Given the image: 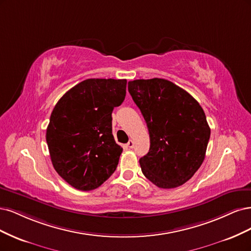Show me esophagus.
Masks as SVG:
<instances>
[{
  "label": "esophagus",
  "instance_id": "34e87169",
  "mask_svg": "<svg viewBox=\"0 0 251 251\" xmlns=\"http://www.w3.org/2000/svg\"><path fill=\"white\" fill-rule=\"evenodd\" d=\"M127 147H128L129 149H132V148L134 147V142H133L132 140L129 141V142L127 143Z\"/></svg>",
  "mask_w": 251,
  "mask_h": 251
}]
</instances>
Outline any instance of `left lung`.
I'll return each mask as SVG.
<instances>
[{
    "label": "left lung",
    "instance_id": "obj_1",
    "mask_svg": "<svg viewBox=\"0 0 251 251\" xmlns=\"http://www.w3.org/2000/svg\"><path fill=\"white\" fill-rule=\"evenodd\" d=\"M128 92L146 121L150 149L140 158L143 174L161 189L187 182L200 168L211 129L200 104L166 79H137Z\"/></svg>",
    "mask_w": 251,
    "mask_h": 251
}]
</instances>
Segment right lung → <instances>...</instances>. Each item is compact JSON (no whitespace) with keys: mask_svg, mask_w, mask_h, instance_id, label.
Masks as SVG:
<instances>
[{"mask_svg":"<svg viewBox=\"0 0 251 251\" xmlns=\"http://www.w3.org/2000/svg\"><path fill=\"white\" fill-rule=\"evenodd\" d=\"M126 79H86L64 94L51 114L46 140L54 169L73 188L97 189L116 171L123 148L111 114L123 103Z\"/></svg>","mask_w":251,"mask_h":251,"instance_id":"right-lung-1","label":"right lung"}]
</instances>
